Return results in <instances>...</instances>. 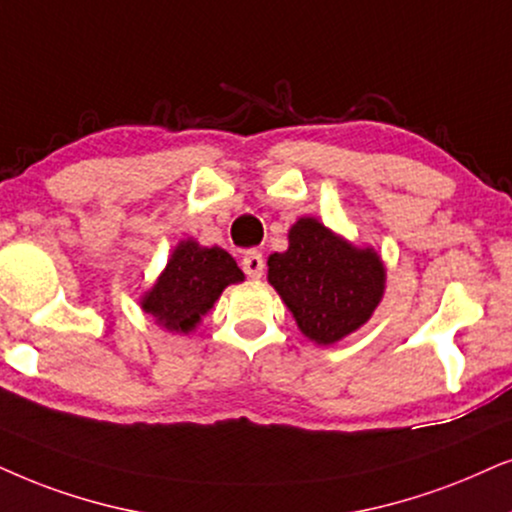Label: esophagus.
<instances>
[{
	"label": "esophagus",
	"mask_w": 512,
	"mask_h": 512,
	"mask_svg": "<svg viewBox=\"0 0 512 512\" xmlns=\"http://www.w3.org/2000/svg\"><path fill=\"white\" fill-rule=\"evenodd\" d=\"M241 267H243V271L250 278H262V274H264V257H262V252H257V250L245 252Z\"/></svg>",
	"instance_id": "1"
}]
</instances>
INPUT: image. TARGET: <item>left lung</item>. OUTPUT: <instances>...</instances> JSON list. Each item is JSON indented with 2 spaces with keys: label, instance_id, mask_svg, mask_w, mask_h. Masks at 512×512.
<instances>
[{
  "label": "left lung",
  "instance_id": "8db88e82",
  "mask_svg": "<svg viewBox=\"0 0 512 512\" xmlns=\"http://www.w3.org/2000/svg\"><path fill=\"white\" fill-rule=\"evenodd\" d=\"M267 281L300 333L316 345H335L359 331L383 302L387 271L371 245H354L316 217L288 231V250L267 260Z\"/></svg>",
  "mask_w": 512,
  "mask_h": 512
}]
</instances>
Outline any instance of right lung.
I'll use <instances>...</instances> for the list:
<instances>
[{"mask_svg": "<svg viewBox=\"0 0 512 512\" xmlns=\"http://www.w3.org/2000/svg\"><path fill=\"white\" fill-rule=\"evenodd\" d=\"M241 281L245 274L229 252L219 245L205 248L196 238H184L174 245L165 269L139 297V304L160 328L186 335L196 331L226 286Z\"/></svg>", "mask_w": 512, "mask_h": 512, "instance_id": "add662e5", "label": "right lung"}]
</instances>
